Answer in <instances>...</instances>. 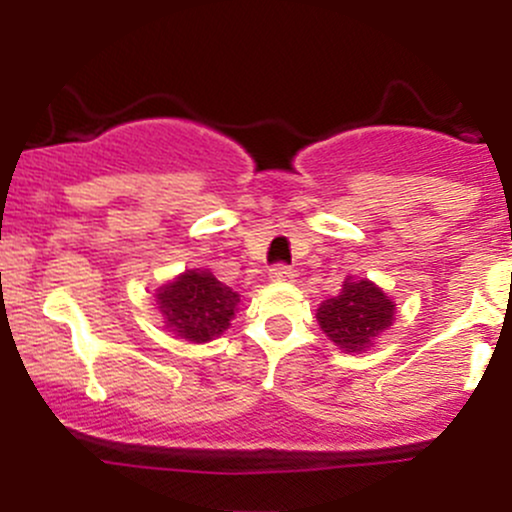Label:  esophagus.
I'll return each instance as SVG.
<instances>
[{
	"instance_id": "obj_1",
	"label": "esophagus",
	"mask_w": 512,
	"mask_h": 512,
	"mask_svg": "<svg viewBox=\"0 0 512 512\" xmlns=\"http://www.w3.org/2000/svg\"><path fill=\"white\" fill-rule=\"evenodd\" d=\"M293 269L286 267V264H276V267L269 269V279L272 281H293Z\"/></svg>"
}]
</instances>
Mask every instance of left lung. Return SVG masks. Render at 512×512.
I'll use <instances>...</instances> for the list:
<instances>
[{"label": "left lung", "instance_id": "8db88e82", "mask_svg": "<svg viewBox=\"0 0 512 512\" xmlns=\"http://www.w3.org/2000/svg\"><path fill=\"white\" fill-rule=\"evenodd\" d=\"M395 301L370 279L346 276L342 291L317 308L325 337L344 354H366L375 339L395 322Z\"/></svg>", "mask_w": 512, "mask_h": 512}]
</instances>
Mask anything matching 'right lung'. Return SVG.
<instances>
[{"label":"right lung","instance_id":"obj_1","mask_svg":"<svg viewBox=\"0 0 512 512\" xmlns=\"http://www.w3.org/2000/svg\"><path fill=\"white\" fill-rule=\"evenodd\" d=\"M166 330L192 344H207L231 327L240 296L209 269H185L156 289Z\"/></svg>","mask_w":512,"mask_h":512}]
</instances>
